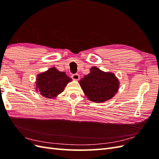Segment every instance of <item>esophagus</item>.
Wrapping results in <instances>:
<instances>
[{"instance_id":"1","label":"esophagus","mask_w":159,"mask_h":159,"mask_svg":"<svg viewBox=\"0 0 159 159\" xmlns=\"http://www.w3.org/2000/svg\"><path fill=\"white\" fill-rule=\"evenodd\" d=\"M71 78L74 80H78L80 79V75L78 74H74L71 75Z\"/></svg>"}]
</instances>
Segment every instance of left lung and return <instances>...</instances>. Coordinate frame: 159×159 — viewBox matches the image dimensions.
<instances>
[{
  "label": "left lung",
  "instance_id": "obj_1",
  "mask_svg": "<svg viewBox=\"0 0 159 159\" xmlns=\"http://www.w3.org/2000/svg\"><path fill=\"white\" fill-rule=\"evenodd\" d=\"M80 84L89 100L95 103L111 99L117 92L119 83L115 74L104 72L96 67L80 81Z\"/></svg>",
  "mask_w": 159,
  "mask_h": 159
}]
</instances>
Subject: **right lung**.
Here are the masks:
<instances>
[{
  "label": "right lung",
  "instance_id": "obj_1",
  "mask_svg": "<svg viewBox=\"0 0 159 159\" xmlns=\"http://www.w3.org/2000/svg\"><path fill=\"white\" fill-rule=\"evenodd\" d=\"M71 80L65 72L52 68L38 75L36 89L45 98H54L63 92L66 85Z\"/></svg>",
  "mask_w": 159,
  "mask_h": 159
}]
</instances>
